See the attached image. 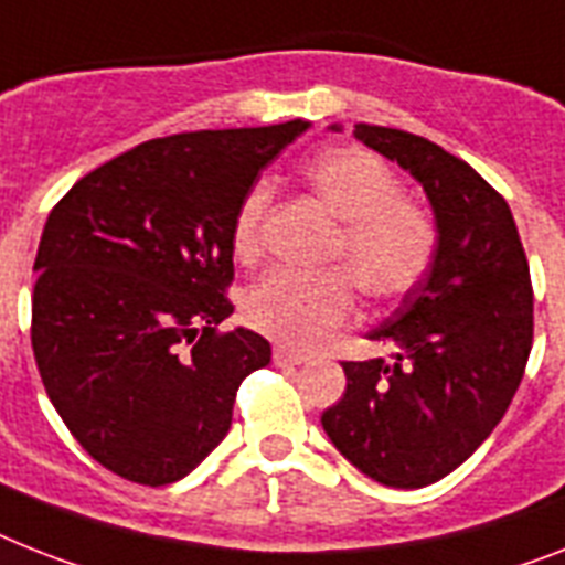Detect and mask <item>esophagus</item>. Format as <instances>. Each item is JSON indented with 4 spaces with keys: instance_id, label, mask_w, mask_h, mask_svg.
<instances>
[{
    "instance_id": "34e87169",
    "label": "esophagus",
    "mask_w": 565,
    "mask_h": 565,
    "mask_svg": "<svg viewBox=\"0 0 565 565\" xmlns=\"http://www.w3.org/2000/svg\"><path fill=\"white\" fill-rule=\"evenodd\" d=\"M309 361V355H300V352H291L286 347L274 349V363L282 366V370H294V366H302V363Z\"/></svg>"
}]
</instances>
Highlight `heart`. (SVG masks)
<instances>
[{"label": "heart", "mask_w": 565, "mask_h": 565, "mask_svg": "<svg viewBox=\"0 0 565 565\" xmlns=\"http://www.w3.org/2000/svg\"><path fill=\"white\" fill-rule=\"evenodd\" d=\"M302 181L340 218L332 256L352 268L372 300H395L416 286L436 254L433 218L401 199L395 172L363 147L320 149L302 164ZM271 190L256 181L242 195L231 227L233 254L254 259ZM242 315L256 332L294 349H315L355 315V282L347 271H268L245 291Z\"/></svg>", "instance_id": "obj_1"}]
</instances>
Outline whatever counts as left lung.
I'll return each instance as SVG.
<instances>
[{
  "mask_svg": "<svg viewBox=\"0 0 565 565\" xmlns=\"http://www.w3.org/2000/svg\"><path fill=\"white\" fill-rule=\"evenodd\" d=\"M355 138L422 184L436 254L366 334L393 343V358L343 363L347 393L320 422L361 473L424 488L491 436L523 381L534 334L529 259L511 207L468 161L390 126L355 124Z\"/></svg>",
  "mask_w": 565,
  "mask_h": 565,
  "instance_id": "1",
  "label": "left lung"
}]
</instances>
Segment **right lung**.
<instances>
[{
  "label": "right lung",
  "mask_w": 565,
  "mask_h": 565,
  "mask_svg": "<svg viewBox=\"0 0 565 565\" xmlns=\"http://www.w3.org/2000/svg\"><path fill=\"white\" fill-rule=\"evenodd\" d=\"M309 120L156 138L83 175L36 248L31 347L81 447L138 484L179 482L231 430L271 363L233 315L231 227L256 175Z\"/></svg>",
  "instance_id": "add662e5"
}]
</instances>
